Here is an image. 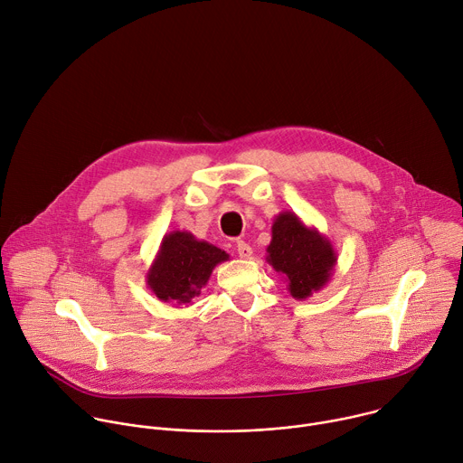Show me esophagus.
<instances>
[{"label": "esophagus", "instance_id": "34e87169", "mask_svg": "<svg viewBox=\"0 0 463 463\" xmlns=\"http://www.w3.org/2000/svg\"><path fill=\"white\" fill-rule=\"evenodd\" d=\"M237 253H239L241 259H250V257L253 255V250H251V246L246 244L244 241H239V242H237Z\"/></svg>", "mask_w": 463, "mask_h": 463}]
</instances>
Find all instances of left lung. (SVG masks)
I'll use <instances>...</instances> for the list:
<instances>
[{
	"instance_id": "1",
	"label": "left lung",
	"mask_w": 463,
	"mask_h": 463,
	"mask_svg": "<svg viewBox=\"0 0 463 463\" xmlns=\"http://www.w3.org/2000/svg\"><path fill=\"white\" fill-rule=\"evenodd\" d=\"M266 253L268 264L283 275L290 296L298 301L323 290L337 262L330 239L307 226L294 212H281L273 219Z\"/></svg>"
}]
</instances>
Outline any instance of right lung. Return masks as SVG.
<instances>
[{"label":"right lung","instance_id":"1","mask_svg":"<svg viewBox=\"0 0 463 463\" xmlns=\"http://www.w3.org/2000/svg\"><path fill=\"white\" fill-rule=\"evenodd\" d=\"M228 259L224 250L199 241L192 232L175 230L162 237L146 273V285L162 303L175 308L190 307L208 285L215 266Z\"/></svg>","mask_w":463,"mask_h":463}]
</instances>
